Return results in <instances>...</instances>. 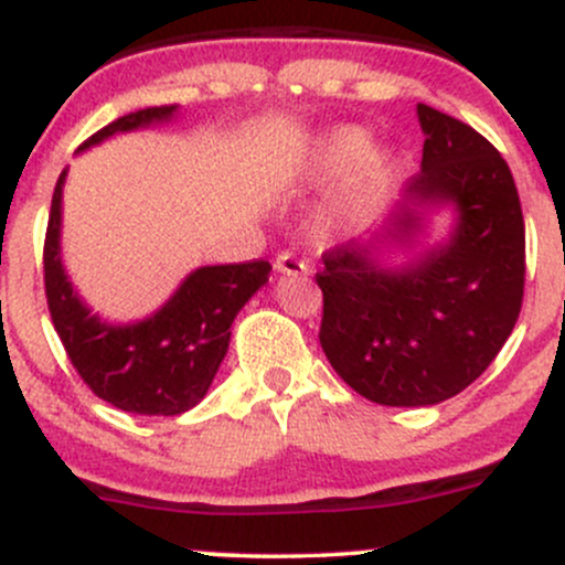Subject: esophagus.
<instances>
[{
	"label": "esophagus",
	"mask_w": 565,
	"mask_h": 565,
	"mask_svg": "<svg viewBox=\"0 0 565 565\" xmlns=\"http://www.w3.org/2000/svg\"><path fill=\"white\" fill-rule=\"evenodd\" d=\"M276 270L281 276H305L308 274V265L297 260V257L289 255V252H281V255L276 257Z\"/></svg>",
	"instance_id": "1"
}]
</instances>
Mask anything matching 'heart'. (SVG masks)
Returning a JSON list of instances; mask_svg holds the SVG:
<instances>
[{
    "mask_svg": "<svg viewBox=\"0 0 565 565\" xmlns=\"http://www.w3.org/2000/svg\"><path fill=\"white\" fill-rule=\"evenodd\" d=\"M369 146L372 140L366 129L353 125L332 127L310 142L302 157L284 172V185L289 188L319 185L342 178L310 220L316 242H332L340 233L364 223L393 183V151Z\"/></svg>",
    "mask_w": 565,
    "mask_h": 565,
    "instance_id": "obj_1",
    "label": "heart"
}]
</instances>
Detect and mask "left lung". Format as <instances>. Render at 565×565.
<instances>
[{"label":"left lung","instance_id":"1","mask_svg":"<svg viewBox=\"0 0 565 565\" xmlns=\"http://www.w3.org/2000/svg\"><path fill=\"white\" fill-rule=\"evenodd\" d=\"M417 119L419 172L372 236L329 249L316 274L323 353L355 393L382 406L440 404L481 377L515 327L526 276L508 161L449 114L417 103ZM438 209L452 210L450 236L419 250Z\"/></svg>","mask_w":565,"mask_h":565}]
</instances>
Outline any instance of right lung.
<instances>
[{"label": "right lung", "instance_id": "1", "mask_svg": "<svg viewBox=\"0 0 565 565\" xmlns=\"http://www.w3.org/2000/svg\"><path fill=\"white\" fill-rule=\"evenodd\" d=\"M178 106L142 108L95 132L79 151L114 135L167 125ZM61 172L44 238V289L55 332L79 377L97 398L142 417H178L204 398L231 345L238 310L268 284L270 263L201 265L172 297L140 321H106L74 289L61 257L63 185Z\"/></svg>", "mask_w": 565, "mask_h": 565}]
</instances>
